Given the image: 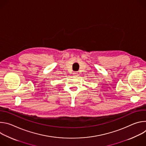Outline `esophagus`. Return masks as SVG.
Instances as JSON below:
<instances>
[{"instance_id": "esophagus-1", "label": "esophagus", "mask_w": 146, "mask_h": 146, "mask_svg": "<svg viewBox=\"0 0 146 146\" xmlns=\"http://www.w3.org/2000/svg\"><path fill=\"white\" fill-rule=\"evenodd\" d=\"M73 74H74V76H76V77L78 76V73H77V72H74Z\"/></svg>"}]
</instances>
